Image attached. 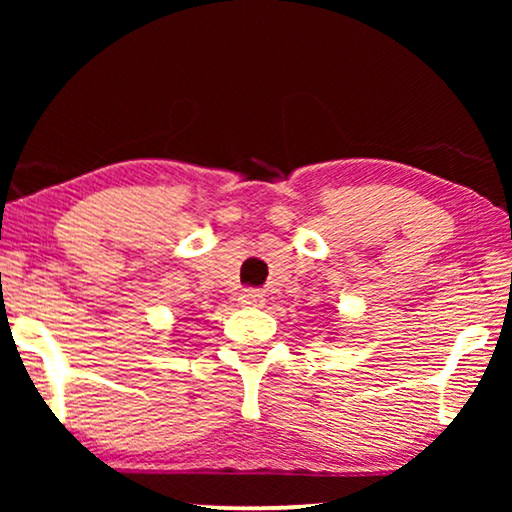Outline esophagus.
<instances>
[{
  "label": "esophagus",
  "instance_id": "34e87169",
  "mask_svg": "<svg viewBox=\"0 0 512 512\" xmlns=\"http://www.w3.org/2000/svg\"><path fill=\"white\" fill-rule=\"evenodd\" d=\"M240 303L247 305V307H261L265 303V298L258 289H244L242 296H240Z\"/></svg>",
  "mask_w": 512,
  "mask_h": 512
}]
</instances>
